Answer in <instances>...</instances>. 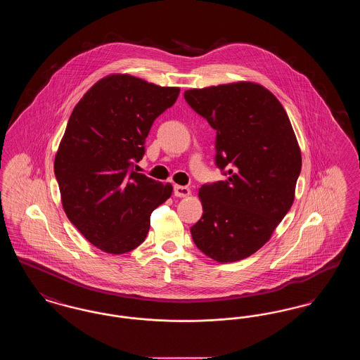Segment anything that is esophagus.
I'll use <instances>...</instances> for the list:
<instances>
[{
	"label": "esophagus",
	"instance_id": "obj_1",
	"mask_svg": "<svg viewBox=\"0 0 360 360\" xmlns=\"http://www.w3.org/2000/svg\"><path fill=\"white\" fill-rule=\"evenodd\" d=\"M190 188H186V186H179V185H175L174 186V195L175 197H179V198H182V197H188L190 195Z\"/></svg>",
	"mask_w": 360,
	"mask_h": 360
}]
</instances>
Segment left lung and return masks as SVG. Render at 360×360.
Wrapping results in <instances>:
<instances>
[{
    "instance_id": "8db88e82",
    "label": "left lung",
    "mask_w": 360,
    "mask_h": 360,
    "mask_svg": "<svg viewBox=\"0 0 360 360\" xmlns=\"http://www.w3.org/2000/svg\"><path fill=\"white\" fill-rule=\"evenodd\" d=\"M190 108L216 131V166L225 181L200 188L202 217L194 244L216 262L252 255L271 238L294 201L301 151L283 106L252 82L185 91Z\"/></svg>"
}]
</instances>
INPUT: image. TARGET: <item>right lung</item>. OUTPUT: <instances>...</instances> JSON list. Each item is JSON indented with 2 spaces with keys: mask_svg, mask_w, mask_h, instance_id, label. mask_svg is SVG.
<instances>
[{
  "mask_svg": "<svg viewBox=\"0 0 360 360\" xmlns=\"http://www.w3.org/2000/svg\"><path fill=\"white\" fill-rule=\"evenodd\" d=\"M179 87L116 74L98 81L77 103L55 156L53 172L70 221L93 245L125 254L147 238L150 216L172 193L141 172L146 137Z\"/></svg>",
  "mask_w": 360,
  "mask_h": 360,
  "instance_id": "add662e5",
  "label": "right lung"
}]
</instances>
